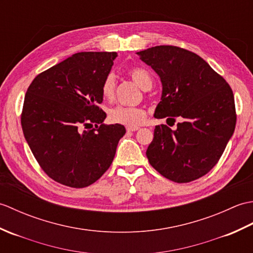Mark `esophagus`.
I'll return each mask as SVG.
<instances>
[{
    "instance_id": "34e87169",
    "label": "esophagus",
    "mask_w": 253,
    "mask_h": 253,
    "mask_svg": "<svg viewBox=\"0 0 253 253\" xmlns=\"http://www.w3.org/2000/svg\"><path fill=\"white\" fill-rule=\"evenodd\" d=\"M139 128L140 127H138V126H127L126 129H127V131H136L139 129Z\"/></svg>"
}]
</instances>
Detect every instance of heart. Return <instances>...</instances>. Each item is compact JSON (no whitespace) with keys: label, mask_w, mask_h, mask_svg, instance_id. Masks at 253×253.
I'll return each mask as SVG.
<instances>
[{"label":"heart","mask_w":253,"mask_h":253,"mask_svg":"<svg viewBox=\"0 0 253 253\" xmlns=\"http://www.w3.org/2000/svg\"><path fill=\"white\" fill-rule=\"evenodd\" d=\"M129 77L143 90H149L153 84V77L147 68L131 67L128 71ZM115 93V77L109 74L101 84V94L106 100H112ZM147 112L141 107L117 105L109 112V120L114 124L125 126H137L146 120Z\"/></svg>","instance_id":"heart-1"}]
</instances>
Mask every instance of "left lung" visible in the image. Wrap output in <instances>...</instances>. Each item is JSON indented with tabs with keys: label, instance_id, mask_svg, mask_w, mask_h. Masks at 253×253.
<instances>
[{
	"label": "left lung",
	"instance_id": "8db88e82",
	"mask_svg": "<svg viewBox=\"0 0 253 253\" xmlns=\"http://www.w3.org/2000/svg\"><path fill=\"white\" fill-rule=\"evenodd\" d=\"M137 54L162 83L154 117L180 120L175 130L155 126L149 163L175 182L200 178L216 165L234 133L232 88L202 57L181 47L158 45Z\"/></svg>",
	"mask_w": 253,
	"mask_h": 253
}]
</instances>
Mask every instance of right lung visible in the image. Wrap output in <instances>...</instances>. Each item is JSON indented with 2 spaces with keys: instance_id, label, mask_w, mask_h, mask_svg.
I'll use <instances>...</instances> for the list:
<instances>
[{
  "instance_id": "obj_1",
  "label": "right lung",
  "mask_w": 253,
  "mask_h": 253,
  "mask_svg": "<svg viewBox=\"0 0 253 253\" xmlns=\"http://www.w3.org/2000/svg\"><path fill=\"white\" fill-rule=\"evenodd\" d=\"M116 52H80L32 80L21 127L44 173L73 188L93 184L110 168L126 129L105 125L101 84ZM95 127H93V125Z\"/></svg>"
}]
</instances>
